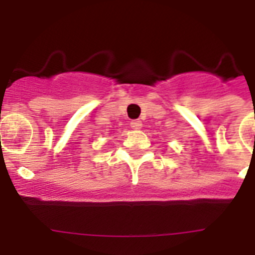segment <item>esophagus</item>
<instances>
[{
	"instance_id": "1",
	"label": "esophagus",
	"mask_w": 255,
	"mask_h": 255,
	"mask_svg": "<svg viewBox=\"0 0 255 255\" xmlns=\"http://www.w3.org/2000/svg\"><path fill=\"white\" fill-rule=\"evenodd\" d=\"M141 125H143V124H141V121H139V120H132L131 123H130V126H131L132 129H135V130L140 129Z\"/></svg>"
}]
</instances>
